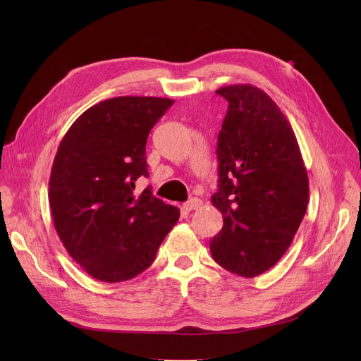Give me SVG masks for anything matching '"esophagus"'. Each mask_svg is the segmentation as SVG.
<instances>
[{"label": "esophagus", "mask_w": 361, "mask_h": 361, "mask_svg": "<svg viewBox=\"0 0 361 361\" xmlns=\"http://www.w3.org/2000/svg\"><path fill=\"white\" fill-rule=\"evenodd\" d=\"M200 206H202V200L197 199V197H192L187 203H183V209L190 212V211H194V209H199Z\"/></svg>", "instance_id": "obj_1"}]
</instances>
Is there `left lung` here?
I'll list each match as a JSON object with an SVG mask.
<instances>
[{"label":"left lung","instance_id":"1","mask_svg":"<svg viewBox=\"0 0 361 361\" xmlns=\"http://www.w3.org/2000/svg\"><path fill=\"white\" fill-rule=\"evenodd\" d=\"M228 102L218 134L223 228L211 239L214 260L241 277L274 267L289 248L309 203V178L297 137L277 104L250 84L221 87Z\"/></svg>","mask_w":361,"mask_h":361}]
</instances>
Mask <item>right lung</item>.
Instances as JSON below:
<instances>
[{"label":"right lung","instance_id":"add662e5","mask_svg":"<svg viewBox=\"0 0 361 361\" xmlns=\"http://www.w3.org/2000/svg\"><path fill=\"white\" fill-rule=\"evenodd\" d=\"M174 101L118 96L90 106L59 146L49 178V206L64 248L96 280L137 277L155 260L164 238L179 220L147 187L146 141Z\"/></svg>","mask_w":361,"mask_h":361}]
</instances>
